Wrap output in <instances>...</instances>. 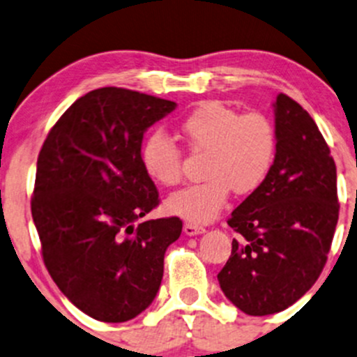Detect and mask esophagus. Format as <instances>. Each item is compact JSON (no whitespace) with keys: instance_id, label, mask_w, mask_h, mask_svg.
Masks as SVG:
<instances>
[{"instance_id":"esophagus-1","label":"esophagus","mask_w":357,"mask_h":357,"mask_svg":"<svg viewBox=\"0 0 357 357\" xmlns=\"http://www.w3.org/2000/svg\"><path fill=\"white\" fill-rule=\"evenodd\" d=\"M183 231H185V235H188V236H197V235H202V233H205V228L204 226L193 225V222H186L185 228H183Z\"/></svg>"}]
</instances>
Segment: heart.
Returning a JSON list of instances; mask_svg holds the SVG:
<instances>
[{
    "label": "heart",
    "instance_id": "heart-1",
    "mask_svg": "<svg viewBox=\"0 0 357 357\" xmlns=\"http://www.w3.org/2000/svg\"><path fill=\"white\" fill-rule=\"evenodd\" d=\"M179 135L193 153L205 152L204 183L172 193L171 214L190 222H211L228 204L231 190L252 195L268 181L276 160L275 124L261 112L240 114L221 102H202L179 121ZM146 176L162 186L183 179V153L167 136L152 132L142 145Z\"/></svg>",
    "mask_w": 357,
    "mask_h": 357
}]
</instances>
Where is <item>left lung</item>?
<instances>
[{
	"label": "left lung",
	"mask_w": 357,
	"mask_h": 357,
	"mask_svg": "<svg viewBox=\"0 0 357 357\" xmlns=\"http://www.w3.org/2000/svg\"><path fill=\"white\" fill-rule=\"evenodd\" d=\"M278 138L268 181L228 219L240 235L218 275L228 301L250 316L283 311L321 275L338 221L337 167L318 126L295 100L275 102Z\"/></svg>",
	"instance_id": "left-lung-1"
}]
</instances>
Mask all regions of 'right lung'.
<instances>
[{"mask_svg": "<svg viewBox=\"0 0 357 357\" xmlns=\"http://www.w3.org/2000/svg\"><path fill=\"white\" fill-rule=\"evenodd\" d=\"M174 102L124 88L75 100L43 143L31 200L43 261L62 294L105 323L136 318L155 298L179 218L136 222L158 205L142 164L146 129Z\"/></svg>", "mask_w": 357, "mask_h": 357, "instance_id": "add662e5", "label": "right lung"}]
</instances>
